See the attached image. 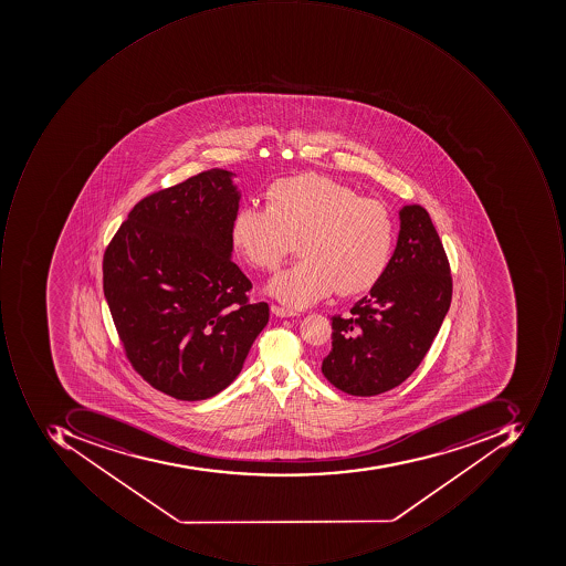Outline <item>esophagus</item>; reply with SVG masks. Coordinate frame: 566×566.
<instances>
[{"label": "esophagus", "instance_id": "34e87169", "mask_svg": "<svg viewBox=\"0 0 566 566\" xmlns=\"http://www.w3.org/2000/svg\"><path fill=\"white\" fill-rule=\"evenodd\" d=\"M270 311H272L275 316H279V318H291V316H297L296 311L289 310V307L277 306V304H272V306H270Z\"/></svg>", "mask_w": 566, "mask_h": 566}]
</instances>
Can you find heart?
I'll list each match as a JSON object with an SVG mask.
<instances>
[{
	"label": "heart",
	"instance_id": "obj_1",
	"mask_svg": "<svg viewBox=\"0 0 566 566\" xmlns=\"http://www.w3.org/2000/svg\"><path fill=\"white\" fill-rule=\"evenodd\" d=\"M266 208L243 203L231 221V240L250 265L275 270L294 250L301 259L269 284L275 297L306 307L328 297L357 296L386 274L396 224L385 203L352 187L304 174L279 178L265 190Z\"/></svg>",
	"mask_w": 566,
	"mask_h": 566
}]
</instances>
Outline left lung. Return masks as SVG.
I'll list each match as a JSON object with an SVG mask.
<instances>
[{
  "label": "left lung",
  "mask_w": 566,
  "mask_h": 566,
  "mask_svg": "<svg viewBox=\"0 0 566 566\" xmlns=\"http://www.w3.org/2000/svg\"><path fill=\"white\" fill-rule=\"evenodd\" d=\"M399 219L398 244L381 281L348 316L332 318V350L322 370L347 395H381L407 381L451 306V265L429 212L413 203Z\"/></svg>",
  "instance_id": "obj_1"
}]
</instances>
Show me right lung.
<instances>
[{
	"label": "right lung",
	"instance_id": "obj_1",
	"mask_svg": "<svg viewBox=\"0 0 566 566\" xmlns=\"http://www.w3.org/2000/svg\"><path fill=\"white\" fill-rule=\"evenodd\" d=\"M212 168L134 206L104 253V294L133 369L181 401L218 395L269 322L230 259L240 193Z\"/></svg>",
	"mask_w": 566,
	"mask_h": 566
}]
</instances>
